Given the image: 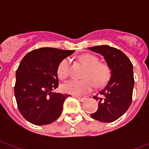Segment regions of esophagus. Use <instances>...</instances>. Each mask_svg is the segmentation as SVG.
<instances>
[{
    "mask_svg": "<svg viewBox=\"0 0 149 149\" xmlns=\"http://www.w3.org/2000/svg\"><path fill=\"white\" fill-rule=\"evenodd\" d=\"M76 98L79 101H81V102H84V100H86V98H84V97H76Z\"/></svg>",
    "mask_w": 149,
    "mask_h": 149,
    "instance_id": "obj_1",
    "label": "esophagus"
}]
</instances>
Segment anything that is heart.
<instances>
[{
    "mask_svg": "<svg viewBox=\"0 0 149 149\" xmlns=\"http://www.w3.org/2000/svg\"><path fill=\"white\" fill-rule=\"evenodd\" d=\"M81 63L86 67L83 80H70L62 84V90L65 93L81 96L89 93L93 88L94 84L102 87L107 84L110 78V70L108 65L99 62V59L92 54H84L79 57ZM57 75L60 79H66L69 73V59L65 58L57 66Z\"/></svg>",
    "mask_w": 149,
    "mask_h": 149,
    "instance_id": "1",
    "label": "heart"
}]
</instances>
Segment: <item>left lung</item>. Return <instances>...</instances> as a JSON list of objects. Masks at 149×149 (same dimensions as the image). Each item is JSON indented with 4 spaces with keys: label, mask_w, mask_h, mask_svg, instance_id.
I'll list each match as a JSON object with an SVG mask.
<instances>
[{
    "label": "left lung",
    "mask_w": 149,
    "mask_h": 149,
    "mask_svg": "<svg viewBox=\"0 0 149 149\" xmlns=\"http://www.w3.org/2000/svg\"><path fill=\"white\" fill-rule=\"evenodd\" d=\"M88 49L103 56L111 72L109 81L99 93L101 97H93L98 100V109L91 117L104 123L114 121L125 114L132 103L133 66L128 56L116 48L99 45Z\"/></svg>",
    "instance_id": "8db88e82"
}]
</instances>
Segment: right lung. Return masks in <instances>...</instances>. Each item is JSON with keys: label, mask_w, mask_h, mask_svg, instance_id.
<instances>
[{"label": "right lung", "mask_w": 149, "mask_h": 149, "mask_svg": "<svg viewBox=\"0 0 149 149\" xmlns=\"http://www.w3.org/2000/svg\"><path fill=\"white\" fill-rule=\"evenodd\" d=\"M74 50L53 48L34 49L21 60L16 72L14 95L24 118L35 125H45L61 116L68 95L54 92L58 87L57 66Z\"/></svg>", "instance_id": "right-lung-1"}]
</instances>
